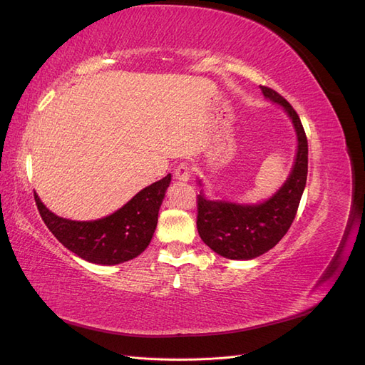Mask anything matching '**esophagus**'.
<instances>
[{
  "label": "esophagus",
  "mask_w": 365,
  "mask_h": 365,
  "mask_svg": "<svg viewBox=\"0 0 365 365\" xmlns=\"http://www.w3.org/2000/svg\"><path fill=\"white\" fill-rule=\"evenodd\" d=\"M192 173V165L189 163H180L175 169V178L180 181H187L190 178Z\"/></svg>",
  "instance_id": "34e87169"
}]
</instances>
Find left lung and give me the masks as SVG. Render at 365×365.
Here are the masks:
<instances>
[{
    "instance_id": "left-lung-1",
    "label": "left lung",
    "mask_w": 365,
    "mask_h": 365,
    "mask_svg": "<svg viewBox=\"0 0 365 365\" xmlns=\"http://www.w3.org/2000/svg\"><path fill=\"white\" fill-rule=\"evenodd\" d=\"M260 88L264 97L282 105L291 117L298 140L297 158L288 181L263 204L240 205L210 201L202 193L196 196L197 233L219 256L233 260L259 257L279 244L294 222L307 178V138L300 117L277 91Z\"/></svg>"
}]
</instances>
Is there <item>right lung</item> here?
<instances>
[{"label": "right lung", "instance_id": "right-lung-1", "mask_svg": "<svg viewBox=\"0 0 365 365\" xmlns=\"http://www.w3.org/2000/svg\"><path fill=\"white\" fill-rule=\"evenodd\" d=\"M170 180L169 173L138 192L115 213L88 222L56 216L36 193L35 201L42 220L65 248L91 263L117 264L140 256L150 244Z\"/></svg>", "mask_w": 365, "mask_h": 365}]
</instances>
